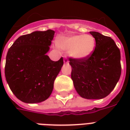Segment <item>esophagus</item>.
<instances>
[{
  "mask_svg": "<svg viewBox=\"0 0 130 130\" xmlns=\"http://www.w3.org/2000/svg\"><path fill=\"white\" fill-rule=\"evenodd\" d=\"M63 62H64V63H65V64H68V63H69V61H68V60H67V59L66 58V57H65V58H64Z\"/></svg>",
  "mask_w": 130,
  "mask_h": 130,
  "instance_id": "obj_1",
  "label": "esophagus"
}]
</instances>
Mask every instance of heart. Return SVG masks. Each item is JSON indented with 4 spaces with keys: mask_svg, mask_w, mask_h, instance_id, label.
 <instances>
[{
    "mask_svg": "<svg viewBox=\"0 0 130 130\" xmlns=\"http://www.w3.org/2000/svg\"><path fill=\"white\" fill-rule=\"evenodd\" d=\"M58 46L69 52L70 56L74 59L83 60L92 55L96 40L91 34L71 35L61 38L58 42Z\"/></svg>",
    "mask_w": 130,
    "mask_h": 130,
    "instance_id": "heart-1",
    "label": "heart"
}]
</instances>
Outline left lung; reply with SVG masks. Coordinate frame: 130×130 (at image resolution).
Segmentation results:
<instances>
[{
	"label": "left lung",
	"mask_w": 130,
	"mask_h": 130,
	"mask_svg": "<svg viewBox=\"0 0 130 130\" xmlns=\"http://www.w3.org/2000/svg\"><path fill=\"white\" fill-rule=\"evenodd\" d=\"M96 40L90 57L69 59L71 79L76 92L86 99H102L111 92L121 73L120 51L111 38L90 31Z\"/></svg>",
	"instance_id": "8db88e82"
}]
</instances>
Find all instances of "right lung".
<instances>
[{
	"mask_svg": "<svg viewBox=\"0 0 130 130\" xmlns=\"http://www.w3.org/2000/svg\"><path fill=\"white\" fill-rule=\"evenodd\" d=\"M55 31H35L19 37L8 51L5 73L9 86L17 99L25 103L46 100L63 65L61 57L52 61L50 50Z\"/></svg>",
	"mask_w": 130,
	"mask_h": 130,
	"instance_id": "1",
	"label": "right lung"
}]
</instances>
